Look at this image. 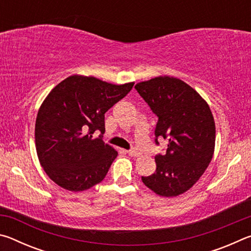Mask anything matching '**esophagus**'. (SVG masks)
Here are the masks:
<instances>
[{
  "label": "esophagus",
  "mask_w": 251,
  "mask_h": 251,
  "mask_svg": "<svg viewBox=\"0 0 251 251\" xmlns=\"http://www.w3.org/2000/svg\"><path fill=\"white\" fill-rule=\"evenodd\" d=\"M126 152H127V154H128L129 156H131V157H139V156L142 155L141 152H139L138 151H136V150H130V151H127Z\"/></svg>",
  "instance_id": "obj_1"
}]
</instances>
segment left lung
<instances>
[{
    "label": "left lung",
    "instance_id": "left-lung-1",
    "mask_svg": "<svg viewBox=\"0 0 251 251\" xmlns=\"http://www.w3.org/2000/svg\"><path fill=\"white\" fill-rule=\"evenodd\" d=\"M136 91L158 117L155 142L168 139L166 154L156 155V172L142 176L148 188L176 197L196 184L215 151L216 127L207 101L181 79L159 76L136 84Z\"/></svg>",
    "mask_w": 251,
    "mask_h": 251
}]
</instances>
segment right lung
<instances>
[{
    "label": "right lung",
    "mask_w": 251,
    "mask_h": 251,
    "mask_svg": "<svg viewBox=\"0 0 251 251\" xmlns=\"http://www.w3.org/2000/svg\"><path fill=\"white\" fill-rule=\"evenodd\" d=\"M133 86L73 75L50 92L37 113L35 145L42 167L55 184L83 192L104 179L117 157L101 138L105 113ZM96 130L101 135L93 139Z\"/></svg>",
    "instance_id": "obj_1"
}]
</instances>
